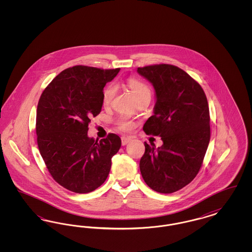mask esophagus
<instances>
[{
	"label": "esophagus",
	"instance_id": "1",
	"mask_svg": "<svg viewBox=\"0 0 252 252\" xmlns=\"http://www.w3.org/2000/svg\"><path fill=\"white\" fill-rule=\"evenodd\" d=\"M121 140H122V144L123 145H126V144H128L129 142H130V138L129 137H126V136H123L122 138H121Z\"/></svg>",
	"mask_w": 252,
	"mask_h": 252
}]
</instances>
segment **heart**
Instances as JSON below:
<instances>
[{"instance_id": "1", "label": "heart", "mask_w": 252, "mask_h": 252, "mask_svg": "<svg viewBox=\"0 0 252 252\" xmlns=\"http://www.w3.org/2000/svg\"><path fill=\"white\" fill-rule=\"evenodd\" d=\"M127 85L131 89L132 93L136 97L137 100L144 96H151V90L149 86L144 83V81L139 80L137 78L130 77L127 79ZM116 93V86L114 84H109L107 86L103 92V103L104 105H108L112 101L113 97ZM117 126L122 130H130L134 126V124L127 116L121 115L117 119Z\"/></svg>"}]
</instances>
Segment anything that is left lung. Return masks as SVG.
<instances>
[{"mask_svg": "<svg viewBox=\"0 0 252 252\" xmlns=\"http://www.w3.org/2000/svg\"><path fill=\"white\" fill-rule=\"evenodd\" d=\"M137 72L156 92L154 115L143 129L163 142L157 149L144 143L141 174L152 190L177 192L196 177L203 163L211 137L207 97L199 83L177 66L155 64Z\"/></svg>", "mask_w": 252, "mask_h": 252, "instance_id": "8db88e82", "label": "left lung"}]
</instances>
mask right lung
Masks as SVG:
<instances>
[{
    "instance_id": "obj_1",
    "label": "right lung",
    "mask_w": 252,
    "mask_h": 252,
    "mask_svg": "<svg viewBox=\"0 0 252 252\" xmlns=\"http://www.w3.org/2000/svg\"><path fill=\"white\" fill-rule=\"evenodd\" d=\"M120 69L76 65L57 75L36 108L38 150L52 178L77 193L93 192L108 178L120 137L108 133L100 141L88 137L89 123L103 106V90Z\"/></svg>"
}]
</instances>
